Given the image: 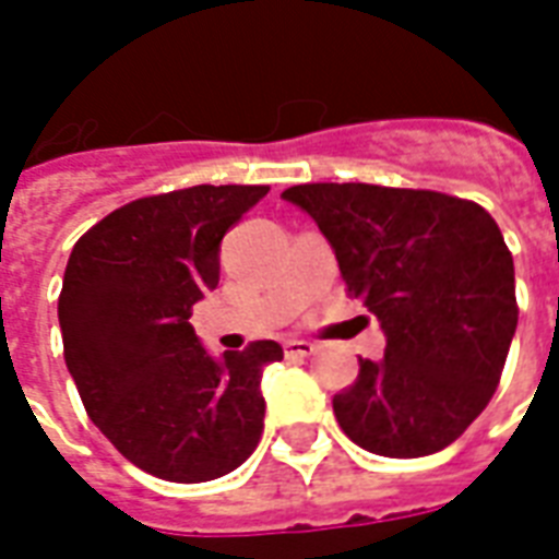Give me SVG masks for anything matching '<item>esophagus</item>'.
<instances>
[{
	"instance_id": "esophagus-1",
	"label": "esophagus",
	"mask_w": 559,
	"mask_h": 559,
	"mask_svg": "<svg viewBox=\"0 0 559 559\" xmlns=\"http://www.w3.org/2000/svg\"><path fill=\"white\" fill-rule=\"evenodd\" d=\"M284 352H287V357L298 360V357L317 355V343H310V340H287V343H284Z\"/></svg>"
}]
</instances>
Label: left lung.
Returning <instances> with one entry per match:
<instances>
[{"label": "left lung", "instance_id": "1", "mask_svg": "<svg viewBox=\"0 0 559 559\" xmlns=\"http://www.w3.org/2000/svg\"><path fill=\"white\" fill-rule=\"evenodd\" d=\"M331 242L348 293L386 336L334 395L340 428L381 457H425L457 440L496 393L519 322L516 272L480 204L378 185L281 193Z\"/></svg>", "mask_w": 559, "mask_h": 559}]
</instances>
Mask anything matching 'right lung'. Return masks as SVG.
I'll use <instances>...</instances> for the list:
<instances>
[{"label":"right lung","mask_w":559,"mask_h":559,"mask_svg":"<svg viewBox=\"0 0 559 559\" xmlns=\"http://www.w3.org/2000/svg\"><path fill=\"white\" fill-rule=\"evenodd\" d=\"M270 187L199 185L108 213L72 246L63 360L114 449L155 478H223L258 449L275 340L213 357L187 322L219 284V246Z\"/></svg>","instance_id":"obj_1"}]
</instances>
